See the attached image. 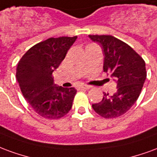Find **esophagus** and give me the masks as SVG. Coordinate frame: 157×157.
Listing matches in <instances>:
<instances>
[{"mask_svg": "<svg viewBox=\"0 0 157 157\" xmlns=\"http://www.w3.org/2000/svg\"><path fill=\"white\" fill-rule=\"evenodd\" d=\"M78 88H79V89H81V90H90L91 87H90V85H86V84H83V85H80Z\"/></svg>", "mask_w": 157, "mask_h": 157, "instance_id": "34e87169", "label": "esophagus"}]
</instances>
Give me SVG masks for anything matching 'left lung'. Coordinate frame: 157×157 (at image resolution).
Listing matches in <instances>:
<instances>
[{
    "instance_id": "8db88e82",
    "label": "left lung",
    "mask_w": 157,
    "mask_h": 157,
    "mask_svg": "<svg viewBox=\"0 0 157 157\" xmlns=\"http://www.w3.org/2000/svg\"><path fill=\"white\" fill-rule=\"evenodd\" d=\"M102 47L104 72L110 74L117 83V91L104 94L94 110L105 119L124 115L136 103L146 78V63L131 47L110 35H90Z\"/></svg>"
}]
</instances>
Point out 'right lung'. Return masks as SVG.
<instances>
[{
    "label": "right lung",
    "instance_id": "obj_1",
    "mask_svg": "<svg viewBox=\"0 0 157 157\" xmlns=\"http://www.w3.org/2000/svg\"><path fill=\"white\" fill-rule=\"evenodd\" d=\"M76 39L77 36L48 38L32 47L18 63L16 76L23 97L46 119H59L72 108L77 91L55 84L52 72Z\"/></svg>",
    "mask_w": 157,
    "mask_h": 157
}]
</instances>
